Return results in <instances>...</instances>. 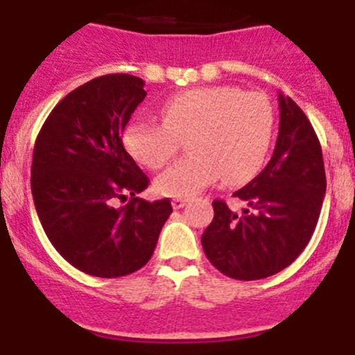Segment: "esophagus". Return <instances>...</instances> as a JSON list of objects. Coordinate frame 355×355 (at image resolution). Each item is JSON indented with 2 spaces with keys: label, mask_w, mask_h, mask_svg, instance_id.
Returning a JSON list of instances; mask_svg holds the SVG:
<instances>
[{
  "label": "esophagus",
  "mask_w": 355,
  "mask_h": 355,
  "mask_svg": "<svg viewBox=\"0 0 355 355\" xmlns=\"http://www.w3.org/2000/svg\"><path fill=\"white\" fill-rule=\"evenodd\" d=\"M187 198H175L173 201H171V205H173V208H182V207H185V205H187Z\"/></svg>",
  "instance_id": "1"
}]
</instances>
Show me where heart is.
<instances>
[{"label": "heart", "mask_w": 355, "mask_h": 355, "mask_svg": "<svg viewBox=\"0 0 355 355\" xmlns=\"http://www.w3.org/2000/svg\"><path fill=\"white\" fill-rule=\"evenodd\" d=\"M273 129V107L266 96L234 85H210L168 99L162 122L132 119L124 145L141 164L159 170L177 154L180 138H187L191 154L155 178L161 194L185 198L223 175L227 184L252 178L266 161Z\"/></svg>", "instance_id": "heart-1"}]
</instances>
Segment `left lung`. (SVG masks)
Instances as JSON below:
<instances>
[{"label": "left lung", "instance_id": "1", "mask_svg": "<svg viewBox=\"0 0 355 355\" xmlns=\"http://www.w3.org/2000/svg\"><path fill=\"white\" fill-rule=\"evenodd\" d=\"M280 124L263 171L233 194L241 214L215 200L214 220L201 236L208 261L236 280H259L289 266L304 250L326 194L322 148L296 103L278 92Z\"/></svg>", "mask_w": 355, "mask_h": 355}]
</instances>
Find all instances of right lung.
<instances>
[{
	"label": "right lung",
	"mask_w": 355,
	"mask_h": 355,
	"mask_svg": "<svg viewBox=\"0 0 355 355\" xmlns=\"http://www.w3.org/2000/svg\"><path fill=\"white\" fill-rule=\"evenodd\" d=\"M145 82L125 73L92 78L55 105L33 150L31 193L43 231L71 266L92 277L135 273L154 254L170 200L137 198L148 178L122 145ZM128 196V205L116 201Z\"/></svg>",
	"instance_id": "obj_1"
}]
</instances>
